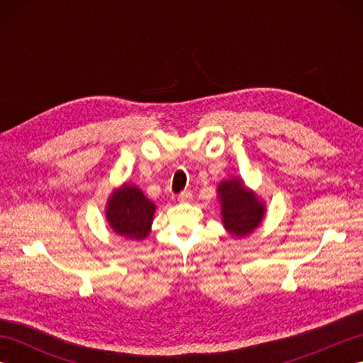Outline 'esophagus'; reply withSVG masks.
Returning <instances> with one entry per match:
<instances>
[{
    "label": "esophagus",
    "mask_w": 363,
    "mask_h": 363,
    "mask_svg": "<svg viewBox=\"0 0 363 363\" xmlns=\"http://www.w3.org/2000/svg\"><path fill=\"white\" fill-rule=\"evenodd\" d=\"M190 198H191V191H189V190H186V191H182V194H179V196H177V199H179L181 203H186V201H190Z\"/></svg>",
    "instance_id": "34e87169"
}]
</instances>
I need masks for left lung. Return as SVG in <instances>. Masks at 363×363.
I'll return each mask as SVG.
<instances>
[{
  "mask_svg": "<svg viewBox=\"0 0 363 363\" xmlns=\"http://www.w3.org/2000/svg\"><path fill=\"white\" fill-rule=\"evenodd\" d=\"M223 223L230 234L243 237L252 233L264 217L262 206L254 194L246 190L238 179L223 182L218 187Z\"/></svg>",
  "mask_w": 363,
  "mask_h": 363,
  "instance_id": "8db88e82",
  "label": "left lung"
}]
</instances>
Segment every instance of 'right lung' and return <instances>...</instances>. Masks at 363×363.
<instances>
[{
  "label": "right lung",
  "mask_w": 363,
  "mask_h": 363,
  "mask_svg": "<svg viewBox=\"0 0 363 363\" xmlns=\"http://www.w3.org/2000/svg\"><path fill=\"white\" fill-rule=\"evenodd\" d=\"M154 204L137 187L126 186L115 191L107 204V221L115 233L133 240H142L150 233Z\"/></svg>",
  "instance_id": "1"
}]
</instances>
